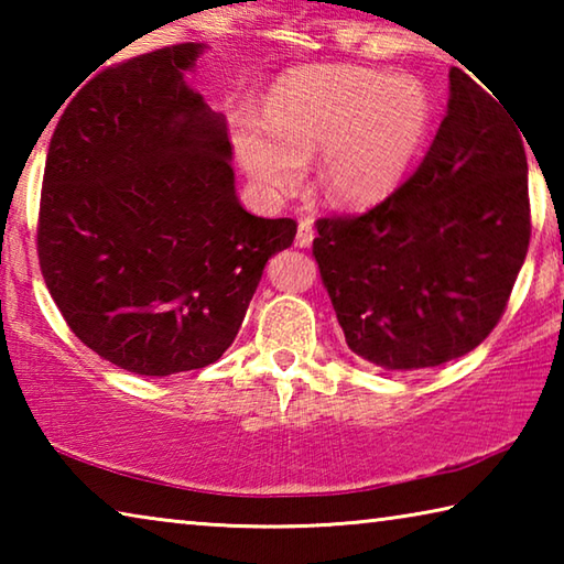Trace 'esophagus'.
Masks as SVG:
<instances>
[{
  "label": "esophagus",
  "mask_w": 564,
  "mask_h": 564,
  "mask_svg": "<svg viewBox=\"0 0 564 564\" xmlns=\"http://www.w3.org/2000/svg\"><path fill=\"white\" fill-rule=\"evenodd\" d=\"M313 243V224L311 221H301L299 231H295V246L299 248H308Z\"/></svg>",
  "instance_id": "34e87169"
}]
</instances>
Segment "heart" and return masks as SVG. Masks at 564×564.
Listing matches in <instances>:
<instances>
[{"mask_svg":"<svg viewBox=\"0 0 564 564\" xmlns=\"http://www.w3.org/2000/svg\"><path fill=\"white\" fill-rule=\"evenodd\" d=\"M431 97L415 76L313 66L275 84L265 119H243L236 149L263 196L299 188L305 161L323 196L368 208L393 194L431 129Z\"/></svg>","mask_w":564,"mask_h":564,"instance_id":"obj_1","label":"heart"}]
</instances>
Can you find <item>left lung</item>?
I'll return each mask as SVG.
<instances>
[{
  "mask_svg": "<svg viewBox=\"0 0 564 564\" xmlns=\"http://www.w3.org/2000/svg\"><path fill=\"white\" fill-rule=\"evenodd\" d=\"M495 97V94H492ZM463 69L423 164L362 216L321 218V281L348 348L386 370L443 366L498 326L528 256L520 127Z\"/></svg>",
  "mask_w": 564,
  "mask_h": 564,
  "instance_id": "obj_1",
  "label": "left lung"
}]
</instances>
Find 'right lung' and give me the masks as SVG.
<instances>
[{
  "mask_svg": "<svg viewBox=\"0 0 564 564\" xmlns=\"http://www.w3.org/2000/svg\"><path fill=\"white\" fill-rule=\"evenodd\" d=\"M206 44L109 66L64 109L46 154L42 275L74 336L137 376L224 356L293 218L236 196L226 117L188 87Z\"/></svg>",
  "mask_w": 564,
  "mask_h": 564,
  "instance_id": "right-lung-1",
  "label": "right lung"
}]
</instances>
